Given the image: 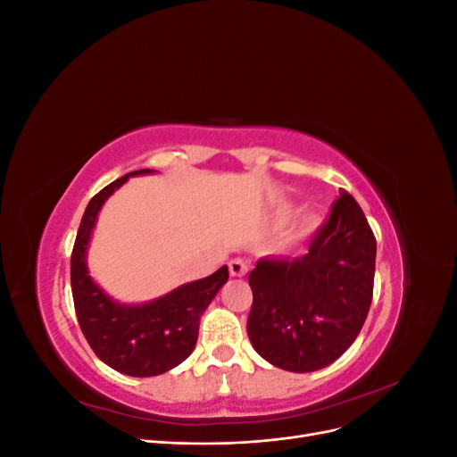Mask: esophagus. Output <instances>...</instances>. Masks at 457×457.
Masks as SVG:
<instances>
[{
	"instance_id": "1",
	"label": "esophagus",
	"mask_w": 457,
	"mask_h": 457,
	"mask_svg": "<svg viewBox=\"0 0 457 457\" xmlns=\"http://www.w3.org/2000/svg\"><path fill=\"white\" fill-rule=\"evenodd\" d=\"M247 270H250V262L242 257H237L228 262V272H230V276H234V278H242Z\"/></svg>"
}]
</instances>
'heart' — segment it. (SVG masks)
<instances>
[{"label":"heart","instance_id":"heart-1","mask_svg":"<svg viewBox=\"0 0 457 457\" xmlns=\"http://www.w3.org/2000/svg\"><path fill=\"white\" fill-rule=\"evenodd\" d=\"M316 225H318V219H316V215H305L303 217V220H301V232H311V230H314L316 228Z\"/></svg>","mask_w":457,"mask_h":457}]
</instances>
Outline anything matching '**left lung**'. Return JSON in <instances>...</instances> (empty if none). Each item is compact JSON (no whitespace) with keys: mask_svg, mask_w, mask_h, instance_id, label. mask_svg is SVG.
<instances>
[{"mask_svg":"<svg viewBox=\"0 0 457 457\" xmlns=\"http://www.w3.org/2000/svg\"><path fill=\"white\" fill-rule=\"evenodd\" d=\"M376 250L364 212L343 190L309 253L262 257L250 272L247 336L253 349L272 366L295 373L337 361L368 316Z\"/></svg>","mask_w":457,"mask_h":457,"instance_id":"8db88e82","label":"left lung"}]
</instances>
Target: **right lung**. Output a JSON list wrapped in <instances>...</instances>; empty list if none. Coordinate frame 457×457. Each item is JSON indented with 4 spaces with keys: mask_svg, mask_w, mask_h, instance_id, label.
Here are the masks:
<instances>
[{
    "mask_svg": "<svg viewBox=\"0 0 457 457\" xmlns=\"http://www.w3.org/2000/svg\"><path fill=\"white\" fill-rule=\"evenodd\" d=\"M146 173L152 170L123 175L91 198L81 217L71 259L76 316L89 347L104 364L133 378L160 376L187 361L195 351L204 311L228 280L225 265L202 280L179 286L143 305H123L93 282L86 253L96 215L131 175Z\"/></svg>",
    "mask_w": 457,
    "mask_h": 457,
    "instance_id": "right-lung-1",
    "label": "right lung"
}]
</instances>
